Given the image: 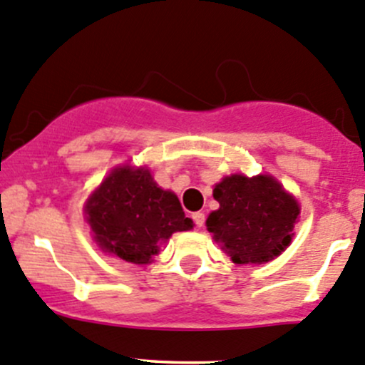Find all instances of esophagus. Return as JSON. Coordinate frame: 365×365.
Masks as SVG:
<instances>
[{"label":"esophagus","mask_w":365,"mask_h":365,"mask_svg":"<svg viewBox=\"0 0 365 365\" xmlns=\"http://www.w3.org/2000/svg\"><path fill=\"white\" fill-rule=\"evenodd\" d=\"M193 221H195V225H197V227H204L205 214L204 212H195L193 214Z\"/></svg>","instance_id":"obj_1"}]
</instances>
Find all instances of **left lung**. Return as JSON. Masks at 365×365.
Segmentation results:
<instances>
[{
  "instance_id": "obj_1",
  "label": "left lung",
  "mask_w": 365,
  "mask_h": 365,
  "mask_svg": "<svg viewBox=\"0 0 365 365\" xmlns=\"http://www.w3.org/2000/svg\"><path fill=\"white\" fill-rule=\"evenodd\" d=\"M212 197L220 209L205 225L234 264H265L290 246L299 202L272 175H228Z\"/></svg>"
}]
</instances>
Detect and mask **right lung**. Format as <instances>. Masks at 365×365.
I'll list each match as a JSON object with an SVG mask.
<instances>
[{
	"instance_id": "add662e5",
	"label": "right lung",
	"mask_w": 365,
	"mask_h": 365,
	"mask_svg": "<svg viewBox=\"0 0 365 365\" xmlns=\"http://www.w3.org/2000/svg\"><path fill=\"white\" fill-rule=\"evenodd\" d=\"M93 239L105 253L130 264H151L174 232L193 228L178 195L161 190L145 167H118L84 205Z\"/></svg>"
}]
</instances>
